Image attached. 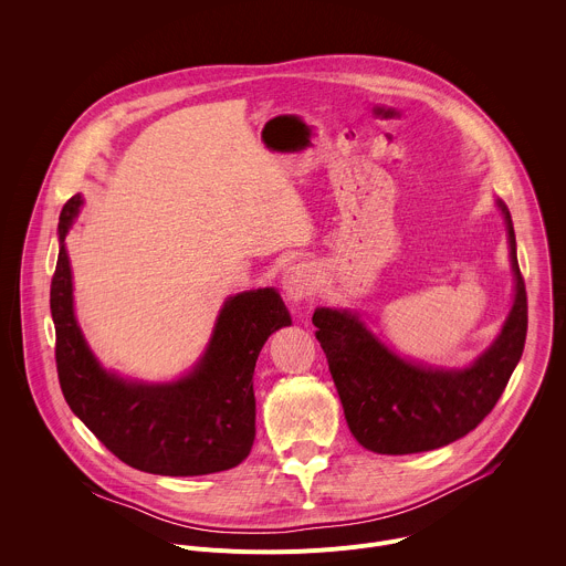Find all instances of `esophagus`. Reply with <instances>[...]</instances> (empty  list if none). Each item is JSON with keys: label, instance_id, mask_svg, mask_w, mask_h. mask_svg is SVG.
<instances>
[{"label": "esophagus", "instance_id": "1", "mask_svg": "<svg viewBox=\"0 0 566 566\" xmlns=\"http://www.w3.org/2000/svg\"><path fill=\"white\" fill-rule=\"evenodd\" d=\"M317 271L311 264H293L282 277V286L293 302L311 297L317 291Z\"/></svg>", "mask_w": 566, "mask_h": 566}]
</instances>
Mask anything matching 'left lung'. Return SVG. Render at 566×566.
<instances>
[{"label":"left lung","instance_id":"obj_1","mask_svg":"<svg viewBox=\"0 0 566 566\" xmlns=\"http://www.w3.org/2000/svg\"><path fill=\"white\" fill-rule=\"evenodd\" d=\"M515 302L495 345L468 369H426L387 352L363 322L336 308H315V338L327 354L345 419L356 441L378 454H415L472 432L497 406L517 367L528 329L526 286L515 230L504 201Z\"/></svg>","mask_w":566,"mask_h":566}]
</instances>
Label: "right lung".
Segmentation results:
<instances>
[{"label":"right lung","instance_id":"1","mask_svg":"<svg viewBox=\"0 0 566 566\" xmlns=\"http://www.w3.org/2000/svg\"><path fill=\"white\" fill-rule=\"evenodd\" d=\"M83 203L73 195L60 214V241ZM55 367L64 400L123 463L168 476L230 470L255 441L253 371L266 338L291 325L273 289L230 297L197 369L172 385H136L109 376L80 334L64 244L51 280Z\"/></svg>","mask_w":566,"mask_h":566}]
</instances>
